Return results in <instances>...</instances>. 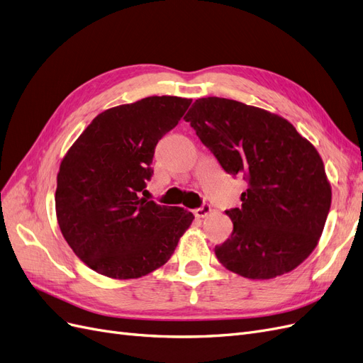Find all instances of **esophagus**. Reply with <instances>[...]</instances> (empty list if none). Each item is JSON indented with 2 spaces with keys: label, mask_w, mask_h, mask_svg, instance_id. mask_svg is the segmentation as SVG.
Segmentation results:
<instances>
[{
  "label": "esophagus",
  "mask_w": 363,
  "mask_h": 363,
  "mask_svg": "<svg viewBox=\"0 0 363 363\" xmlns=\"http://www.w3.org/2000/svg\"><path fill=\"white\" fill-rule=\"evenodd\" d=\"M212 212V207L208 206V204H203L201 207H199V208H195L194 211V215L196 216V218H206L208 213Z\"/></svg>",
  "instance_id": "esophagus-1"
}]
</instances>
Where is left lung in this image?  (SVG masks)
<instances>
[{"instance_id":"8db88e82","label":"left lung","mask_w":363,"mask_h":363,"mask_svg":"<svg viewBox=\"0 0 363 363\" xmlns=\"http://www.w3.org/2000/svg\"><path fill=\"white\" fill-rule=\"evenodd\" d=\"M223 169L248 183L227 211L233 233L215 247L223 265L252 280L291 272L318 245L332 204L320 152L288 119L227 98H199L184 116Z\"/></svg>"}]
</instances>
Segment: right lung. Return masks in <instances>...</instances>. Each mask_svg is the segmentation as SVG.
I'll list each match as a JSON object with an SVG mask.
<instances>
[{
	"instance_id": "obj_1",
	"label": "right lung",
	"mask_w": 363,
	"mask_h": 363,
	"mask_svg": "<svg viewBox=\"0 0 363 363\" xmlns=\"http://www.w3.org/2000/svg\"><path fill=\"white\" fill-rule=\"evenodd\" d=\"M192 100L147 96L96 115L60 162L56 216L87 267L115 280L139 279L169 260L194 221L183 207L148 201L155 148Z\"/></svg>"
}]
</instances>
